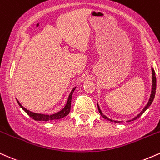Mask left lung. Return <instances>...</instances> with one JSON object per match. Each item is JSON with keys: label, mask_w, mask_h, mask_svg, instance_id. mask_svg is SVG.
Here are the masks:
<instances>
[{"label": "left lung", "mask_w": 160, "mask_h": 160, "mask_svg": "<svg viewBox=\"0 0 160 160\" xmlns=\"http://www.w3.org/2000/svg\"><path fill=\"white\" fill-rule=\"evenodd\" d=\"M151 69H152V90H151V96H150V99H149V101H148V104L146 105V106L144 107V108H143V110H142V112H141L140 113L138 114V115L136 116V117H135V118H133V119H132V120H129V121H127V122H129V121H134V120H136V119H138V118H139L140 116L142 115V114H143L144 112H145V111L147 110L148 108H149L150 106H151V105L152 104V102H153V99H154V97H155V93H156V88H157V78H156V76H155V71H154V69H153V68H151ZM97 106H98V110H99V114H101V116H102V117L103 118H105V119L108 120V121H112V122H116V123H117V122H121V121H114V120L109 119V118H107L106 115H104V114H102V111L100 110V108H99V106L98 103H97ZM121 122H122V121H121Z\"/></svg>", "instance_id": "obj_1"}]
</instances>
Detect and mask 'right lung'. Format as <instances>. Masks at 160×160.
<instances>
[{
    "mask_svg": "<svg viewBox=\"0 0 160 160\" xmlns=\"http://www.w3.org/2000/svg\"><path fill=\"white\" fill-rule=\"evenodd\" d=\"M76 89V87H75L71 91L70 94H69L68 97V100H67V104L64 106V108L63 109L57 112V113H54L52 114H39V113H35V112H32L31 111L28 110L27 108H25L21 105V103L18 102V100H17V102L21 108L23 109L24 112L27 113L30 117L33 118L35 121H53V120H59L61 118H64L65 116H67V114H69V111H70L71 108V100H72V96L73 93V91Z\"/></svg>",
    "mask_w": 160,
    "mask_h": 160,
    "instance_id": "obj_1",
    "label": "right lung"
}]
</instances>
